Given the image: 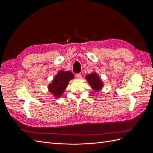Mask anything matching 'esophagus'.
<instances>
[{
    "label": "esophagus",
    "mask_w": 153,
    "mask_h": 153,
    "mask_svg": "<svg viewBox=\"0 0 153 153\" xmlns=\"http://www.w3.org/2000/svg\"><path fill=\"white\" fill-rule=\"evenodd\" d=\"M75 77L77 78V79H80L81 77H82L81 74H80V73H77V74H76V75H75Z\"/></svg>",
    "instance_id": "34e87169"
}]
</instances>
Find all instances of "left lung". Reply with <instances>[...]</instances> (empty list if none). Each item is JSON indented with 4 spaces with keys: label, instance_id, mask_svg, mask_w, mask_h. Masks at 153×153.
<instances>
[{
    "label": "left lung",
    "instance_id": "obj_1",
    "mask_svg": "<svg viewBox=\"0 0 153 153\" xmlns=\"http://www.w3.org/2000/svg\"><path fill=\"white\" fill-rule=\"evenodd\" d=\"M85 78L95 92L99 91L103 87V82L101 81L100 78L96 73L89 74L86 76Z\"/></svg>",
    "mask_w": 153,
    "mask_h": 153
}]
</instances>
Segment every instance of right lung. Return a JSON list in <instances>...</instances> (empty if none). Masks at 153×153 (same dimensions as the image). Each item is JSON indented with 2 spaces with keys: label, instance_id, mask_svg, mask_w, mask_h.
<instances>
[{
  "label": "right lung",
  "instance_id": "obj_1",
  "mask_svg": "<svg viewBox=\"0 0 153 153\" xmlns=\"http://www.w3.org/2000/svg\"><path fill=\"white\" fill-rule=\"evenodd\" d=\"M74 78V75L70 71H61L58 73L48 85V90L55 97L59 98L66 89L69 80Z\"/></svg>",
  "mask_w": 153,
  "mask_h": 153
}]
</instances>
